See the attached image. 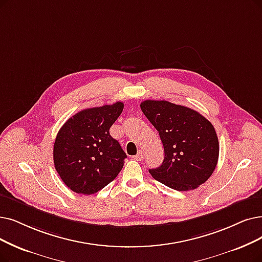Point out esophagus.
Returning a JSON list of instances; mask_svg holds the SVG:
<instances>
[{
  "mask_svg": "<svg viewBox=\"0 0 262 262\" xmlns=\"http://www.w3.org/2000/svg\"><path fill=\"white\" fill-rule=\"evenodd\" d=\"M144 157H145V154H144V151L141 149V150L138 151V155H137V156H134V159H137V160H139V161H142V160H144Z\"/></svg>",
  "mask_w": 262,
  "mask_h": 262,
  "instance_id": "esophagus-1",
  "label": "esophagus"
}]
</instances>
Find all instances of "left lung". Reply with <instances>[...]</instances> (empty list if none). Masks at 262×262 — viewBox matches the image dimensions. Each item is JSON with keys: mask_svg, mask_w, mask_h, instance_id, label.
Here are the masks:
<instances>
[{"mask_svg": "<svg viewBox=\"0 0 262 262\" xmlns=\"http://www.w3.org/2000/svg\"><path fill=\"white\" fill-rule=\"evenodd\" d=\"M141 110L159 132L164 160L149 173L179 191L193 190L213 174L219 143L213 124L198 112L167 102L146 100Z\"/></svg>", "mask_w": 262, "mask_h": 262, "instance_id": "left-lung-1", "label": "left lung"}]
</instances>
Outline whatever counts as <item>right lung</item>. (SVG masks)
I'll return each mask as SVG.
<instances>
[{"instance_id":"right-lung-1","label":"right lung","mask_w":262,"mask_h":262,"mask_svg":"<svg viewBox=\"0 0 262 262\" xmlns=\"http://www.w3.org/2000/svg\"><path fill=\"white\" fill-rule=\"evenodd\" d=\"M123 110V103L80 111L59 130L54 145V163L72 191L96 193L116 179L127 155L110 128Z\"/></svg>"}]
</instances>
